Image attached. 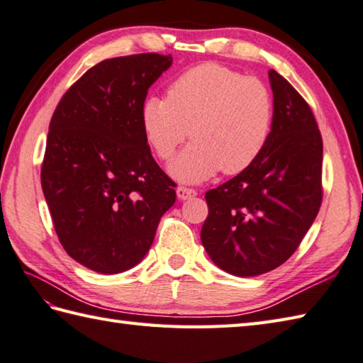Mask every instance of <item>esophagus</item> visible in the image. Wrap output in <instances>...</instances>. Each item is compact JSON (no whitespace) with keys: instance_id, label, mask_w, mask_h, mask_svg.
I'll use <instances>...</instances> for the list:
<instances>
[{"instance_id":"34e87169","label":"esophagus","mask_w":363,"mask_h":363,"mask_svg":"<svg viewBox=\"0 0 363 363\" xmlns=\"http://www.w3.org/2000/svg\"><path fill=\"white\" fill-rule=\"evenodd\" d=\"M176 194H177V198H179V199H190V198L196 196L198 191L195 189H190V187H184L182 186V187H177Z\"/></svg>"}]
</instances>
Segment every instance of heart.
Listing matches in <instances>:
<instances>
[{"label":"heart","instance_id":"obj_1","mask_svg":"<svg viewBox=\"0 0 363 363\" xmlns=\"http://www.w3.org/2000/svg\"><path fill=\"white\" fill-rule=\"evenodd\" d=\"M273 115V95L264 81L206 62L169 82L165 98H146L140 125L160 160L172 159L194 137L169 172L179 181L199 182L218 169L238 174L250 168L269 140Z\"/></svg>","mask_w":363,"mask_h":363}]
</instances>
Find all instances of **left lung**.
<instances>
[{"label": "left lung", "mask_w": 363, "mask_h": 363, "mask_svg": "<svg viewBox=\"0 0 363 363\" xmlns=\"http://www.w3.org/2000/svg\"><path fill=\"white\" fill-rule=\"evenodd\" d=\"M274 115L254 164L206 194L201 242L215 265L248 277L272 272L298 250L323 201V140L291 84L269 70Z\"/></svg>", "instance_id": "obj_1"}]
</instances>
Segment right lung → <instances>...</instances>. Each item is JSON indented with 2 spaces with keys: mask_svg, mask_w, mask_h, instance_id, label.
Here are the masks:
<instances>
[{
  "mask_svg": "<svg viewBox=\"0 0 363 363\" xmlns=\"http://www.w3.org/2000/svg\"><path fill=\"white\" fill-rule=\"evenodd\" d=\"M172 54L106 59L65 91L52 113L42 189L68 256L96 273L133 268L176 201L140 125L148 89Z\"/></svg>",
  "mask_w": 363,
  "mask_h": 363,
  "instance_id": "1",
  "label": "right lung"
}]
</instances>
